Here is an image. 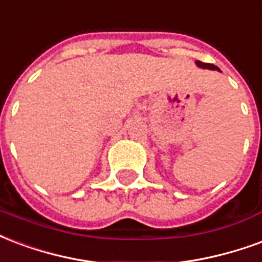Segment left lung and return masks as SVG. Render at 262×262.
I'll list each match as a JSON object with an SVG mask.
<instances>
[{
	"mask_svg": "<svg viewBox=\"0 0 262 262\" xmlns=\"http://www.w3.org/2000/svg\"><path fill=\"white\" fill-rule=\"evenodd\" d=\"M195 64L200 68H208V70H217V71H221L217 67H215L213 64H207V62H201V61H195Z\"/></svg>",
	"mask_w": 262,
	"mask_h": 262,
	"instance_id": "1",
	"label": "left lung"
}]
</instances>
